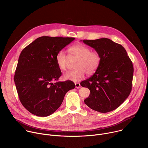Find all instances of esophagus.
Masks as SVG:
<instances>
[{
	"label": "esophagus",
	"mask_w": 148,
	"mask_h": 148,
	"mask_svg": "<svg viewBox=\"0 0 148 148\" xmlns=\"http://www.w3.org/2000/svg\"><path fill=\"white\" fill-rule=\"evenodd\" d=\"M75 88H79L80 87V86H81L79 82H75Z\"/></svg>",
	"instance_id": "obj_1"
}]
</instances>
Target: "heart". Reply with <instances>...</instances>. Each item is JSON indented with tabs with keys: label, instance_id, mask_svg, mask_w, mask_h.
Instances as JSON below:
<instances>
[{
	"label": "heart",
	"instance_id": "heart-1",
	"mask_svg": "<svg viewBox=\"0 0 148 148\" xmlns=\"http://www.w3.org/2000/svg\"><path fill=\"white\" fill-rule=\"evenodd\" d=\"M70 57L64 51H59L56 56V61L58 68L62 70H66L70 64L71 60H77L75 63V70L69 71L63 75L66 80L78 81L82 79L86 75H93L98 69L101 57L99 53L94 50H91L88 47L77 44L72 46L69 49Z\"/></svg>",
	"mask_w": 148,
	"mask_h": 148
}]
</instances>
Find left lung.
<instances>
[{"mask_svg":"<svg viewBox=\"0 0 148 148\" xmlns=\"http://www.w3.org/2000/svg\"><path fill=\"white\" fill-rule=\"evenodd\" d=\"M101 57L100 66L81 86L90 90L84 102L92 110L106 113L118 107L128 97L132 90L134 67L124 47L107 38L84 40Z\"/></svg>","mask_w":148,"mask_h":148,"instance_id":"8db88e82","label":"left lung"}]
</instances>
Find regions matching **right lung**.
<instances>
[{
  "instance_id": "obj_1",
  "label": "right lung",
  "mask_w": 148,
  "mask_h": 148,
  "mask_svg": "<svg viewBox=\"0 0 148 148\" xmlns=\"http://www.w3.org/2000/svg\"><path fill=\"white\" fill-rule=\"evenodd\" d=\"M74 39L42 36L21 52L14 81L21 103L30 113L38 116L52 114L67 92L75 88L71 81H58L61 71L56 61L57 53Z\"/></svg>"
}]
</instances>
